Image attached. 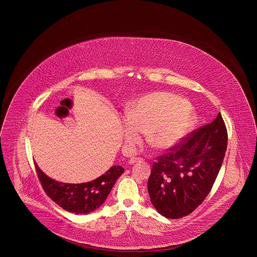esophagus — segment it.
<instances>
[{
	"label": "esophagus",
	"mask_w": 257,
	"mask_h": 257,
	"mask_svg": "<svg viewBox=\"0 0 257 257\" xmlns=\"http://www.w3.org/2000/svg\"><path fill=\"white\" fill-rule=\"evenodd\" d=\"M143 162H144V159L140 158V157H133L129 160V164H131V165L137 164V163H143Z\"/></svg>",
	"instance_id": "1"
}]
</instances>
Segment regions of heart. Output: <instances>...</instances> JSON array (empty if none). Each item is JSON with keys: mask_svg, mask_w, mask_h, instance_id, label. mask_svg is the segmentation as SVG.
Here are the masks:
<instances>
[{"mask_svg": "<svg viewBox=\"0 0 257 257\" xmlns=\"http://www.w3.org/2000/svg\"><path fill=\"white\" fill-rule=\"evenodd\" d=\"M188 102L170 93L146 95L135 103L123 119L124 139L132 146L146 133V141L156 149L177 144L191 127L193 118Z\"/></svg>", "mask_w": 257, "mask_h": 257, "instance_id": "heart-1", "label": "heart"}]
</instances>
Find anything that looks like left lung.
<instances>
[{
	"instance_id": "obj_1",
	"label": "left lung",
	"mask_w": 257,
	"mask_h": 257,
	"mask_svg": "<svg viewBox=\"0 0 257 257\" xmlns=\"http://www.w3.org/2000/svg\"><path fill=\"white\" fill-rule=\"evenodd\" d=\"M227 146L222 114L187 134L156 160L148 180L150 200L169 219L189 215L214 185Z\"/></svg>"
}]
</instances>
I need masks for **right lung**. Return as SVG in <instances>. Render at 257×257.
Returning a JSON list of instances; mask_svg holds the SVG:
<instances>
[{
	"instance_id": "right-lung-1",
	"label": "right lung",
	"mask_w": 257,
	"mask_h": 257,
	"mask_svg": "<svg viewBox=\"0 0 257 257\" xmlns=\"http://www.w3.org/2000/svg\"><path fill=\"white\" fill-rule=\"evenodd\" d=\"M42 187L46 194L63 209L75 213L92 212L102 205L115 181L123 173L121 166H112L105 174L85 184H63L44 174L35 165Z\"/></svg>"
}]
</instances>
